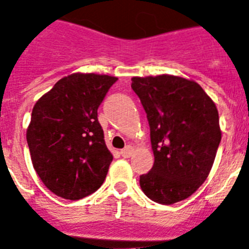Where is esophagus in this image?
Segmentation results:
<instances>
[{
	"label": "esophagus",
	"instance_id": "obj_1",
	"mask_svg": "<svg viewBox=\"0 0 249 249\" xmlns=\"http://www.w3.org/2000/svg\"><path fill=\"white\" fill-rule=\"evenodd\" d=\"M132 153H133V148H132L131 146H127L126 148H123L122 151H121V156H122V157H124V158L131 157Z\"/></svg>",
	"mask_w": 249,
	"mask_h": 249
}]
</instances>
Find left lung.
Instances as JSON below:
<instances>
[{
  "label": "left lung",
  "instance_id": "1",
  "mask_svg": "<svg viewBox=\"0 0 249 249\" xmlns=\"http://www.w3.org/2000/svg\"><path fill=\"white\" fill-rule=\"evenodd\" d=\"M147 113L155 163L140 177L144 195L160 204L183 201L211 172L221 142L218 111L201 86L172 74L133 77Z\"/></svg>",
  "mask_w": 249,
  "mask_h": 249
}]
</instances>
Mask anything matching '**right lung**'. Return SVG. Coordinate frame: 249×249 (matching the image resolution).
Masks as SVG:
<instances>
[{"instance_id":"right-lung-1","label":"right lung","mask_w":249,"mask_h":249,"mask_svg":"<svg viewBox=\"0 0 249 249\" xmlns=\"http://www.w3.org/2000/svg\"><path fill=\"white\" fill-rule=\"evenodd\" d=\"M117 77L72 73L34 106L27 138L32 164L51 192L81 199L102 186L113 156L97 109Z\"/></svg>"}]
</instances>
